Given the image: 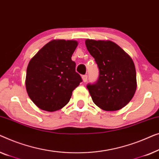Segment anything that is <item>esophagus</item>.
Listing matches in <instances>:
<instances>
[{"label":"esophagus","instance_id":"1","mask_svg":"<svg viewBox=\"0 0 159 159\" xmlns=\"http://www.w3.org/2000/svg\"><path fill=\"white\" fill-rule=\"evenodd\" d=\"M87 79H88V76H87V75H82V80H83V81H84V82H86Z\"/></svg>","mask_w":159,"mask_h":159}]
</instances>
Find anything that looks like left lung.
<instances>
[{"label":"left lung","mask_w":159,"mask_h":159,"mask_svg":"<svg viewBox=\"0 0 159 159\" xmlns=\"http://www.w3.org/2000/svg\"><path fill=\"white\" fill-rule=\"evenodd\" d=\"M85 43L99 69L98 81L87 86L93 103L104 111L120 110L131 101L137 89L133 60L110 40L87 39Z\"/></svg>","instance_id":"8db88e82"}]
</instances>
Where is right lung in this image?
Masks as SVG:
<instances>
[{
	"mask_svg": "<svg viewBox=\"0 0 159 159\" xmlns=\"http://www.w3.org/2000/svg\"><path fill=\"white\" fill-rule=\"evenodd\" d=\"M78 44L75 40L53 39L30 60L26 89L38 108L52 112L70 101L73 91L82 80L71 59Z\"/></svg>",
	"mask_w": 159,
	"mask_h": 159,
	"instance_id": "obj_1",
	"label": "right lung"
}]
</instances>
